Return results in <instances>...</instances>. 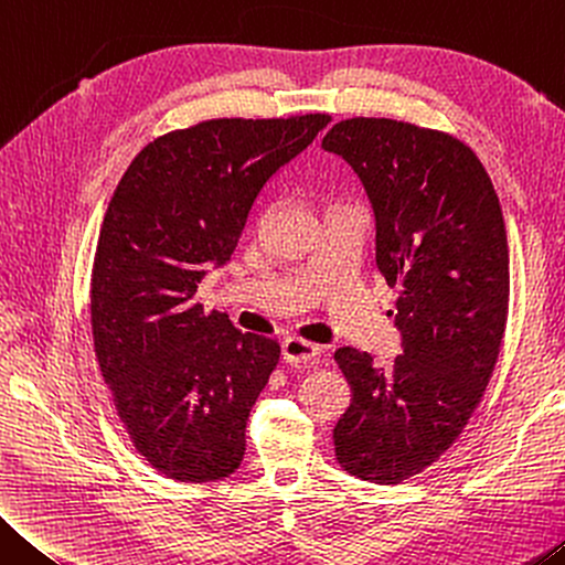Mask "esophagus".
I'll return each instance as SVG.
<instances>
[{"label": "esophagus", "mask_w": 565, "mask_h": 565, "mask_svg": "<svg viewBox=\"0 0 565 565\" xmlns=\"http://www.w3.org/2000/svg\"><path fill=\"white\" fill-rule=\"evenodd\" d=\"M318 355H320V345H312V343H308V340L288 338L282 343V360L290 365L316 363Z\"/></svg>", "instance_id": "esophagus-1"}]
</instances>
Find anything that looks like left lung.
Wrapping results in <instances>:
<instances>
[{
    "instance_id": "8db88e82",
    "label": "left lung",
    "mask_w": 565,
    "mask_h": 565,
    "mask_svg": "<svg viewBox=\"0 0 565 565\" xmlns=\"http://www.w3.org/2000/svg\"><path fill=\"white\" fill-rule=\"evenodd\" d=\"M322 150L343 157L367 192L403 338L383 367L335 350L350 385L335 458L350 476L391 486L436 463L491 381L511 292L505 222L486 168L448 132L353 117L332 125Z\"/></svg>"
}]
</instances>
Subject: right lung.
I'll list each match as a JSON object with an SVG mask.
<instances>
[{
  "label": "right lung",
  "mask_w": 565,
  "mask_h": 565,
  "mask_svg": "<svg viewBox=\"0 0 565 565\" xmlns=\"http://www.w3.org/2000/svg\"><path fill=\"white\" fill-rule=\"evenodd\" d=\"M330 115L222 117L142 147L119 180L92 265V338L137 452L168 478L235 473L249 411L280 360L277 340L237 330L195 300L235 253L273 174Z\"/></svg>",
  "instance_id": "add662e5"
}]
</instances>
